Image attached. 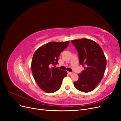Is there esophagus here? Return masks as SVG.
<instances>
[{"label": "esophagus", "mask_w": 121, "mask_h": 121, "mask_svg": "<svg viewBox=\"0 0 121 121\" xmlns=\"http://www.w3.org/2000/svg\"><path fill=\"white\" fill-rule=\"evenodd\" d=\"M68 73L69 75H72L73 74L72 72H68Z\"/></svg>", "instance_id": "1"}]
</instances>
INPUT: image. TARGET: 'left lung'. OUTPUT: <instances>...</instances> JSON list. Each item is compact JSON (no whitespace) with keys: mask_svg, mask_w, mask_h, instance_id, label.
<instances>
[{"mask_svg":"<svg viewBox=\"0 0 121 121\" xmlns=\"http://www.w3.org/2000/svg\"><path fill=\"white\" fill-rule=\"evenodd\" d=\"M72 43L78 52L80 64L84 67L74 85L80 91L90 92L103 77L107 65L105 56L100 46L92 40L83 38L72 40Z\"/></svg>","mask_w":121,"mask_h":121,"instance_id":"1","label":"left lung"}]
</instances>
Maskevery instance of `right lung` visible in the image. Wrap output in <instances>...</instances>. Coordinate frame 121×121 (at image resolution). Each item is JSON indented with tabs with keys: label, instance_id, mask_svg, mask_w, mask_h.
I'll return each mask as SVG.
<instances>
[{
	"label": "right lung",
	"instance_id": "add662e5",
	"mask_svg": "<svg viewBox=\"0 0 121 121\" xmlns=\"http://www.w3.org/2000/svg\"><path fill=\"white\" fill-rule=\"evenodd\" d=\"M69 43L66 42H51L41 46L34 53L31 63L33 77L39 87L47 93H53L59 89L67 72L56 68L58 57ZM52 66H54L53 67Z\"/></svg>",
	"mask_w": 121,
	"mask_h": 121
}]
</instances>
